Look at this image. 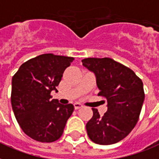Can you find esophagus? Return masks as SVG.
<instances>
[{
	"label": "esophagus",
	"mask_w": 159,
	"mask_h": 159,
	"mask_svg": "<svg viewBox=\"0 0 159 159\" xmlns=\"http://www.w3.org/2000/svg\"><path fill=\"white\" fill-rule=\"evenodd\" d=\"M82 104H81V103H79V102H75L74 103V107H75V109H79V108H81V107H82Z\"/></svg>",
	"instance_id": "obj_1"
}]
</instances>
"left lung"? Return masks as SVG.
Returning <instances> with one entry per match:
<instances>
[{
    "label": "left lung",
    "mask_w": 159,
    "mask_h": 159,
    "mask_svg": "<svg viewBox=\"0 0 159 159\" xmlns=\"http://www.w3.org/2000/svg\"><path fill=\"white\" fill-rule=\"evenodd\" d=\"M82 65L96 76L98 96L107 101V111L93 116L86 125L89 139L109 145L123 140L138 123L144 101L143 84L133 70L112 58H85Z\"/></svg>",
    "instance_id": "8db88e82"
}]
</instances>
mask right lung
<instances>
[{
	"instance_id": "add662e5",
	"label": "right lung",
	"mask_w": 159,
	"mask_h": 159,
	"mask_svg": "<svg viewBox=\"0 0 159 159\" xmlns=\"http://www.w3.org/2000/svg\"><path fill=\"white\" fill-rule=\"evenodd\" d=\"M74 58L48 53L31 58L20 66L11 82V106L16 121L27 136L41 143H52L63 133L74 110L52 99V91L61 80Z\"/></svg>"
}]
</instances>
